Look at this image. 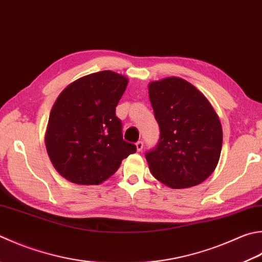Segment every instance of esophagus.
<instances>
[{
	"mask_svg": "<svg viewBox=\"0 0 262 262\" xmlns=\"http://www.w3.org/2000/svg\"><path fill=\"white\" fill-rule=\"evenodd\" d=\"M136 147H137V150L138 151H141L142 150V148H144V141H141V140H139L136 144Z\"/></svg>",
	"mask_w": 262,
	"mask_h": 262,
	"instance_id": "obj_1",
	"label": "esophagus"
}]
</instances>
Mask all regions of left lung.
<instances>
[{"label":"left lung","mask_w":262,"mask_h":262,"mask_svg":"<svg viewBox=\"0 0 262 262\" xmlns=\"http://www.w3.org/2000/svg\"><path fill=\"white\" fill-rule=\"evenodd\" d=\"M160 139L146 151L151 174L170 188H188L214 171L223 129L209 100L185 80L166 77L149 84Z\"/></svg>","instance_id":"8db88e82"}]
</instances>
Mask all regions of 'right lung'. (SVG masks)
I'll return each instance as SVG.
<instances>
[{"label":"right lung","mask_w":262,"mask_h":262,"mask_svg":"<svg viewBox=\"0 0 262 262\" xmlns=\"http://www.w3.org/2000/svg\"><path fill=\"white\" fill-rule=\"evenodd\" d=\"M127 78L102 71L68 85L54 102L46 135L49 157L60 176L78 185H99L137 151L123 139L116 106Z\"/></svg>","instance_id":"obj_1"}]
</instances>
